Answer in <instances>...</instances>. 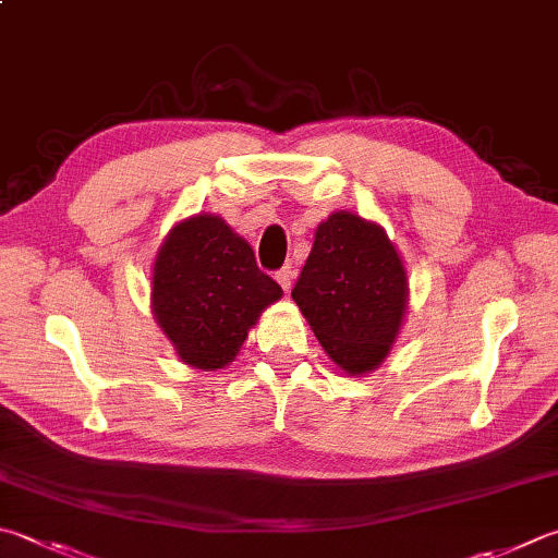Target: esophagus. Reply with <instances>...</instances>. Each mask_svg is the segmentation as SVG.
Segmentation results:
<instances>
[{
  "label": "esophagus",
  "instance_id": "esophagus-1",
  "mask_svg": "<svg viewBox=\"0 0 558 558\" xmlns=\"http://www.w3.org/2000/svg\"><path fill=\"white\" fill-rule=\"evenodd\" d=\"M275 277L279 281V287L289 293L291 287H293V279H296V269H293L291 265H287V267H281Z\"/></svg>",
  "mask_w": 558,
  "mask_h": 558
}]
</instances>
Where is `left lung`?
Here are the masks:
<instances>
[{"instance_id":"1","label":"left lung","mask_w":558,"mask_h":558,"mask_svg":"<svg viewBox=\"0 0 558 558\" xmlns=\"http://www.w3.org/2000/svg\"><path fill=\"white\" fill-rule=\"evenodd\" d=\"M291 299L338 369L372 374L391 354L408 313L401 252L376 220L335 211L315 228Z\"/></svg>"}]
</instances>
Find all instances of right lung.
Returning <instances> with one entry per match:
<instances>
[{"label":"right lung","instance_id":"add662e5","mask_svg":"<svg viewBox=\"0 0 558 558\" xmlns=\"http://www.w3.org/2000/svg\"><path fill=\"white\" fill-rule=\"evenodd\" d=\"M283 296L259 271L255 252L216 214L182 218L153 262L155 323L186 366L223 369L235 360L262 311Z\"/></svg>","mask_w":558,"mask_h":558}]
</instances>
